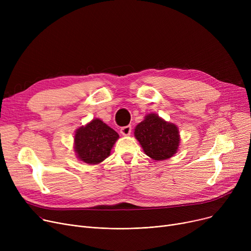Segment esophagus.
I'll return each mask as SVG.
<instances>
[{"label": "esophagus", "mask_w": 251, "mask_h": 251, "mask_svg": "<svg viewBox=\"0 0 251 251\" xmlns=\"http://www.w3.org/2000/svg\"><path fill=\"white\" fill-rule=\"evenodd\" d=\"M120 132H121V134H122V135H124V136H128V135H130V133H131V126H130V125H128V126H124V127H122V128H121V130H120Z\"/></svg>", "instance_id": "obj_1"}]
</instances>
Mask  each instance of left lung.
I'll return each mask as SVG.
<instances>
[{"mask_svg":"<svg viewBox=\"0 0 251 251\" xmlns=\"http://www.w3.org/2000/svg\"><path fill=\"white\" fill-rule=\"evenodd\" d=\"M144 153L154 161H164L173 156L179 148L180 134L178 127L165 121L156 114L144 117L134 129Z\"/></svg>","mask_w":251,"mask_h":251,"instance_id":"8db88e82","label":"left lung"}]
</instances>
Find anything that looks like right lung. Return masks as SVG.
I'll return each mask as SVG.
<instances>
[{
    "label": "right lung",
    "instance_id": "obj_1",
    "mask_svg": "<svg viewBox=\"0 0 251 251\" xmlns=\"http://www.w3.org/2000/svg\"><path fill=\"white\" fill-rule=\"evenodd\" d=\"M118 138L119 134L114 129L97 118L76 130L74 151L78 160L97 165L110 155Z\"/></svg>",
    "mask_w": 251,
    "mask_h": 251
}]
</instances>
